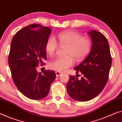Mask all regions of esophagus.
I'll list each match as a JSON object with an SVG mask.
<instances>
[{
	"instance_id": "obj_1",
	"label": "esophagus",
	"mask_w": 122,
	"mask_h": 122,
	"mask_svg": "<svg viewBox=\"0 0 122 122\" xmlns=\"http://www.w3.org/2000/svg\"><path fill=\"white\" fill-rule=\"evenodd\" d=\"M55 73H56V76H59L60 75H61L62 74V73L59 72V71H56Z\"/></svg>"
}]
</instances>
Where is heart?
I'll use <instances>...</instances> for the list:
<instances>
[{
	"mask_svg": "<svg viewBox=\"0 0 122 122\" xmlns=\"http://www.w3.org/2000/svg\"><path fill=\"white\" fill-rule=\"evenodd\" d=\"M57 40L62 47H67L65 55L66 57L57 58L51 62L49 68L56 71L63 72L74 65V59L80 61L87 55L91 47V42L88 38L82 37L74 31H67L57 35ZM58 47L56 40L53 36L50 37L45 46L46 52L49 56L54 55Z\"/></svg>",
	"mask_w": 122,
	"mask_h": 122,
	"instance_id": "heart-1",
	"label": "heart"
}]
</instances>
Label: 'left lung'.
I'll use <instances>...</instances> for the list:
<instances>
[{
	"label": "left lung",
	"mask_w": 122,
	"mask_h": 122,
	"mask_svg": "<svg viewBox=\"0 0 122 122\" xmlns=\"http://www.w3.org/2000/svg\"><path fill=\"white\" fill-rule=\"evenodd\" d=\"M88 34L92 41L91 49L85 59L74 68L76 74L81 73L83 76L79 80L71 75L66 86L68 95L79 102L93 99L103 91L112 63L109 44L105 36L93 30Z\"/></svg>",
	"instance_id": "left-lung-1"
}]
</instances>
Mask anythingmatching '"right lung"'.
I'll list each match as a JSON object with an SVG mask.
<instances>
[{
	"instance_id": "right-lung-1",
	"label": "right lung",
	"mask_w": 122,
	"mask_h": 122,
	"mask_svg": "<svg viewBox=\"0 0 122 122\" xmlns=\"http://www.w3.org/2000/svg\"><path fill=\"white\" fill-rule=\"evenodd\" d=\"M51 32L49 27L34 24L18 31L11 41L9 65L13 81L30 99L46 97L56 78L54 71H45L42 74L36 71L47 59L45 46Z\"/></svg>"
}]
</instances>
